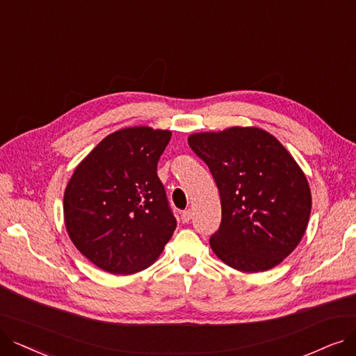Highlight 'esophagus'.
<instances>
[{"instance_id":"obj_1","label":"esophagus","mask_w":356,"mask_h":356,"mask_svg":"<svg viewBox=\"0 0 356 356\" xmlns=\"http://www.w3.org/2000/svg\"><path fill=\"white\" fill-rule=\"evenodd\" d=\"M191 218H193V211L188 209V210H184L182 213H181V219H182V222H190L191 220Z\"/></svg>"}]
</instances>
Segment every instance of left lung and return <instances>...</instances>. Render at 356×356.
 Here are the masks:
<instances>
[{
    "label": "left lung",
    "instance_id": "obj_1",
    "mask_svg": "<svg viewBox=\"0 0 356 356\" xmlns=\"http://www.w3.org/2000/svg\"><path fill=\"white\" fill-rule=\"evenodd\" d=\"M216 181L222 222L210 236L218 257L241 272H264L295 250L307 229L311 191L301 168L267 131L234 129L188 138Z\"/></svg>",
    "mask_w": 356,
    "mask_h": 356
}]
</instances>
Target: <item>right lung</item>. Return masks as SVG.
I'll list each match as a JSON object with an SVG mask.
<instances>
[{"instance_id": "1", "label": "right lung", "mask_w": 356, "mask_h": 356, "mask_svg": "<svg viewBox=\"0 0 356 356\" xmlns=\"http://www.w3.org/2000/svg\"><path fill=\"white\" fill-rule=\"evenodd\" d=\"M170 131L124 129L105 137L74 170L64 219L77 250L112 275L149 267L172 236L177 219L158 177Z\"/></svg>"}]
</instances>
